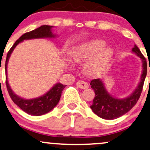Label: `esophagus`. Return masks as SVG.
Returning a JSON list of instances; mask_svg holds the SVG:
<instances>
[{
	"label": "esophagus",
	"instance_id": "obj_1",
	"mask_svg": "<svg viewBox=\"0 0 150 150\" xmlns=\"http://www.w3.org/2000/svg\"><path fill=\"white\" fill-rule=\"evenodd\" d=\"M76 85L80 89H87L89 88V85L86 82L83 81V80H80V81H78L76 83Z\"/></svg>",
	"mask_w": 150,
	"mask_h": 150
}]
</instances>
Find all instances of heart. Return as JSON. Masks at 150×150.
<instances>
[{"instance_id":"obj_1","label":"heart","mask_w":150,"mask_h":150,"mask_svg":"<svg viewBox=\"0 0 150 150\" xmlns=\"http://www.w3.org/2000/svg\"><path fill=\"white\" fill-rule=\"evenodd\" d=\"M104 40L95 39L75 46L70 51V60L75 63H85V70L89 75L102 73L111 61L113 50L105 47Z\"/></svg>"}]
</instances>
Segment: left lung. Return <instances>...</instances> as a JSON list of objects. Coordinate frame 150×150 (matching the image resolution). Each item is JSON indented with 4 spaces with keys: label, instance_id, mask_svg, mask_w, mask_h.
<instances>
[{
    "label": "left lung",
    "instance_id": "1",
    "mask_svg": "<svg viewBox=\"0 0 150 150\" xmlns=\"http://www.w3.org/2000/svg\"><path fill=\"white\" fill-rule=\"evenodd\" d=\"M132 51L142 60V72L137 87L129 96L122 99L113 97L108 93L102 79H95L90 83L91 88L94 90L95 94L90 108L95 115L103 119L115 120L126 114L136 105L140 97L147 75V61L136 45H134Z\"/></svg>",
    "mask_w": 150,
    "mask_h": 150
}]
</instances>
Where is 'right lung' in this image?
Returning <instances> with one entry per match:
<instances>
[{
	"label": "right lung",
	"instance_id": "obj_1",
	"mask_svg": "<svg viewBox=\"0 0 150 150\" xmlns=\"http://www.w3.org/2000/svg\"><path fill=\"white\" fill-rule=\"evenodd\" d=\"M52 28H53L52 26L44 25L40 26L30 32L25 33L18 40L16 41L14 45L8 51L7 57H6V64H5L6 87H7L10 97L15 104L17 105L21 110H23L25 112L28 113V115H33V116H40V115H45L53 109L60 101L62 91L67 85H62L61 83H56L49 91H47L45 94L39 98L30 100L24 99L15 94L9 85L7 78L8 62L15 47L18 45L20 42H23V40L37 38H54L56 37V35H54L52 33Z\"/></svg>",
	"mask_w": 150,
	"mask_h": 150
}]
</instances>
